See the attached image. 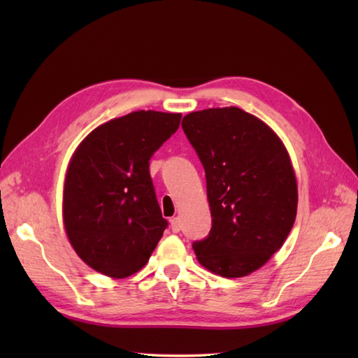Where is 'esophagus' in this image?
Masks as SVG:
<instances>
[{"instance_id":"1","label":"esophagus","mask_w":358,"mask_h":358,"mask_svg":"<svg viewBox=\"0 0 358 358\" xmlns=\"http://www.w3.org/2000/svg\"><path fill=\"white\" fill-rule=\"evenodd\" d=\"M171 229H172V232H175V234L181 231V222H180L178 217H173V218L171 220Z\"/></svg>"}]
</instances>
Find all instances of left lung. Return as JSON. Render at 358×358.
I'll list each match as a JSON object with an SVG mask.
<instances>
[{
	"label": "left lung",
	"instance_id": "1",
	"mask_svg": "<svg viewBox=\"0 0 358 358\" xmlns=\"http://www.w3.org/2000/svg\"><path fill=\"white\" fill-rule=\"evenodd\" d=\"M181 127L206 173L212 227L192 248L201 266L226 278L249 275L283 246L299 194L285 144L238 108L191 112Z\"/></svg>",
	"mask_w": 358,
	"mask_h": 358
}]
</instances>
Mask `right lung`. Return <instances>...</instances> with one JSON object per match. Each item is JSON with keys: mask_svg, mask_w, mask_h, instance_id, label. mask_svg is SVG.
Masks as SVG:
<instances>
[{"mask_svg": "<svg viewBox=\"0 0 358 358\" xmlns=\"http://www.w3.org/2000/svg\"><path fill=\"white\" fill-rule=\"evenodd\" d=\"M181 113L136 110L94 129L71 158L63 194L67 238L90 268L112 278L138 272L167 227L149 159Z\"/></svg>", "mask_w": 358, "mask_h": 358, "instance_id": "1", "label": "right lung"}]
</instances>
